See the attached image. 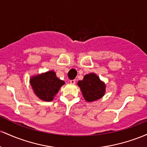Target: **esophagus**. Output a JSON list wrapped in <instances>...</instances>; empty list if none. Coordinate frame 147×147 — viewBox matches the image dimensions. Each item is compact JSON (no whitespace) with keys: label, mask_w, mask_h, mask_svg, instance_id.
<instances>
[{"label":"esophagus","mask_w":147,"mask_h":147,"mask_svg":"<svg viewBox=\"0 0 147 147\" xmlns=\"http://www.w3.org/2000/svg\"><path fill=\"white\" fill-rule=\"evenodd\" d=\"M70 83L71 84H75L76 83V80H70Z\"/></svg>","instance_id":"1"}]
</instances>
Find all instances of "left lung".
<instances>
[{
	"label": "left lung",
	"mask_w": 147,
	"mask_h": 147,
	"mask_svg": "<svg viewBox=\"0 0 147 147\" xmlns=\"http://www.w3.org/2000/svg\"><path fill=\"white\" fill-rule=\"evenodd\" d=\"M78 86L87 102H93L101 98L105 93V82L94 73L86 74L82 80L78 82Z\"/></svg>",
	"instance_id": "1"
}]
</instances>
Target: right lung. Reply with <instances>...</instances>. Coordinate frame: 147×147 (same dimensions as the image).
<instances>
[{"label":"right lung","instance_id":"right-lung-1","mask_svg":"<svg viewBox=\"0 0 147 147\" xmlns=\"http://www.w3.org/2000/svg\"><path fill=\"white\" fill-rule=\"evenodd\" d=\"M34 94L44 101H52L65 82L57 78L54 71H49L30 78Z\"/></svg>","mask_w":147,"mask_h":147}]
</instances>
